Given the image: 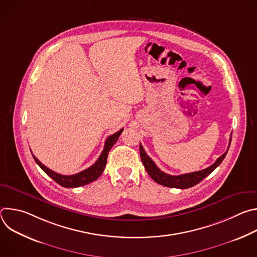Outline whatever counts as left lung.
I'll use <instances>...</instances> for the list:
<instances>
[{
	"label": "left lung",
	"instance_id": "left-lung-1",
	"mask_svg": "<svg viewBox=\"0 0 257 257\" xmlns=\"http://www.w3.org/2000/svg\"><path fill=\"white\" fill-rule=\"evenodd\" d=\"M232 141V134L230 137V141H229V146L227 152L219 157L211 166H209L208 168L198 171V172H193V173H188V174H183V175H179V176H172L169 174H166L165 172L161 171L157 165L155 164V162L148 156V154L145 153L143 146L140 144L139 145V152H140V158H141V162L148 172V174L152 177V179L154 181H156L159 184L166 186V187H172V188H179V189H187L190 187L195 186L196 184H198L199 182H201L205 177H207L216 167L219 166L225 157L227 156V153L229 151L230 144Z\"/></svg>",
	"mask_w": 257,
	"mask_h": 257
}]
</instances>
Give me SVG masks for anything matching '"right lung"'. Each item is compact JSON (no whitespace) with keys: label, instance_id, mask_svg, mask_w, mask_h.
Here are the masks:
<instances>
[{"label":"right lung","instance_id":"1","mask_svg":"<svg viewBox=\"0 0 257 257\" xmlns=\"http://www.w3.org/2000/svg\"><path fill=\"white\" fill-rule=\"evenodd\" d=\"M124 129H120L118 132H116L115 134L108 136L104 142V148L103 151L101 152L99 158L97 159V161L88 169L77 173L75 175H70V176H66V175H61L58 174L52 170H50L49 168H47L45 165H43L38 159H36L33 155V159L36 162L42 170L48 175L50 176L55 182H57L58 184H60L63 187L66 188H75V187H80L83 185H87L89 183L95 181L103 172L104 168H105V164H106V159H107V155L108 152L111 151V149L114 146V144L117 142V140L119 139V136L121 135V133L123 132Z\"/></svg>","mask_w":257,"mask_h":257}]
</instances>
